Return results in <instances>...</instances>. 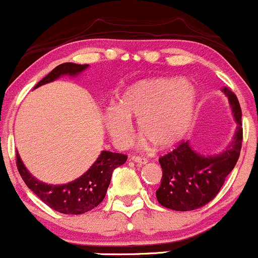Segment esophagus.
<instances>
[{"label":"esophagus","instance_id":"1","mask_svg":"<svg viewBox=\"0 0 258 258\" xmlns=\"http://www.w3.org/2000/svg\"><path fill=\"white\" fill-rule=\"evenodd\" d=\"M130 160L134 162H137V163H139V165H145V163H148V160L144 159V157H141V156H132L130 157Z\"/></svg>","mask_w":258,"mask_h":258}]
</instances>
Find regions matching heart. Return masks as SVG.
Returning a JSON list of instances; mask_svg holds the SVG:
<instances>
[{
  "instance_id": "1",
  "label": "heart",
  "mask_w": 258,
  "mask_h": 258,
  "mask_svg": "<svg viewBox=\"0 0 258 258\" xmlns=\"http://www.w3.org/2000/svg\"><path fill=\"white\" fill-rule=\"evenodd\" d=\"M196 88L187 81L152 79L130 87L118 108L108 109L106 125L118 146L129 145L133 119L156 148H168L181 139L192 121Z\"/></svg>"
}]
</instances>
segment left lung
I'll list each match as a JSON object with an SVG mask.
<instances>
[{"label": "left lung", "instance_id": "8db88e82", "mask_svg": "<svg viewBox=\"0 0 258 258\" xmlns=\"http://www.w3.org/2000/svg\"><path fill=\"white\" fill-rule=\"evenodd\" d=\"M223 91L237 123L234 140L223 152L213 156L196 152L188 141H182L176 149L160 157L162 177L156 198L165 208L188 212L204 207L217 197L239 160L242 145L241 107L230 88L224 87Z\"/></svg>", "mask_w": 258, "mask_h": 258}]
</instances>
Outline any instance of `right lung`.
Returning a JSON list of instances; mask_svg holds the SVG:
<instances>
[{
	"mask_svg": "<svg viewBox=\"0 0 258 258\" xmlns=\"http://www.w3.org/2000/svg\"><path fill=\"white\" fill-rule=\"evenodd\" d=\"M88 65H79L73 62H63L56 66L50 74L46 75L43 80H40L35 88L39 86L54 81L61 75H75L80 74L87 69ZM128 156L118 152L102 151L96 162L91 166L87 172L82 174L80 178L75 179L66 184L51 185L43 183L30 174L24 167L21 157L17 154L18 172L21 174L24 183L28 185L30 190L38 196L44 203L51 209L62 214L79 215L90 212L101 203L106 197L108 185L110 183L112 173L118 166H121L126 161Z\"/></svg>",
	"mask_w": 258,
	"mask_h": 258,
	"instance_id": "obj_1",
	"label": "right lung"
}]
</instances>
